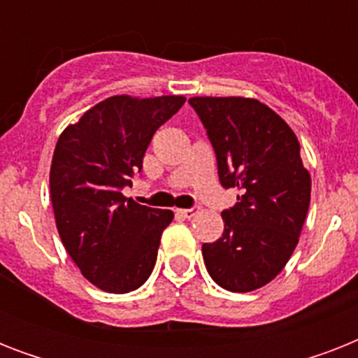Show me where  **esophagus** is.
I'll return each mask as SVG.
<instances>
[{
	"instance_id": "esophagus-1",
	"label": "esophagus",
	"mask_w": 358,
	"mask_h": 358,
	"mask_svg": "<svg viewBox=\"0 0 358 358\" xmlns=\"http://www.w3.org/2000/svg\"><path fill=\"white\" fill-rule=\"evenodd\" d=\"M176 213H178V215H182V217H185V219H191V217H195L199 212H196L195 208H182V210H176Z\"/></svg>"
}]
</instances>
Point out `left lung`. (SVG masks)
<instances>
[{"label": "left lung", "mask_w": 358, "mask_h": 358, "mask_svg": "<svg viewBox=\"0 0 358 358\" xmlns=\"http://www.w3.org/2000/svg\"><path fill=\"white\" fill-rule=\"evenodd\" d=\"M217 156L223 187L241 191L224 210L223 236L202 245L210 277L229 292L271 282L294 255L310 204V173L294 129L255 98L193 96Z\"/></svg>", "instance_id": "1"}]
</instances>
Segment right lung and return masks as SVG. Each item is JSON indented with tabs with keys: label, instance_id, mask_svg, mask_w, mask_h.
Wrapping results in <instances>:
<instances>
[{
	"label": "right lung",
	"instance_id": "obj_1",
	"mask_svg": "<svg viewBox=\"0 0 358 358\" xmlns=\"http://www.w3.org/2000/svg\"><path fill=\"white\" fill-rule=\"evenodd\" d=\"M185 98L120 94L96 103L59 135L50 169L53 215L81 275L109 294L146 282L171 210L141 206L122 187L143 167L152 135Z\"/></svg>",
	"mask_w": 358,
	"mask_h": 358
}]
</instances>
